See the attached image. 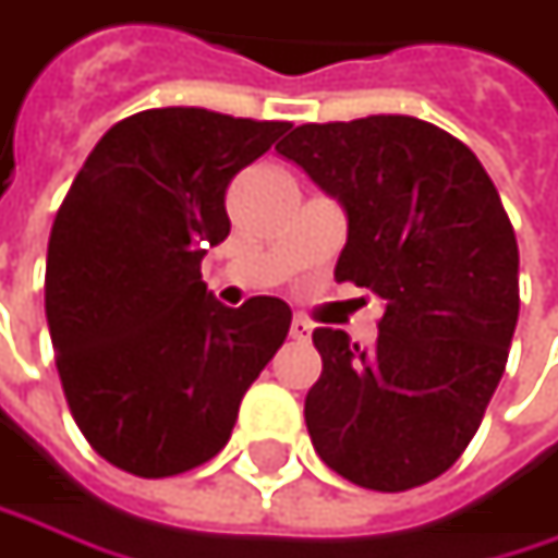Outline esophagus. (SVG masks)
<instances>
[{
	"label": "esophagus",
	"instance_id": "34e87169",
	"mask_svg": "<svg viewBox=\"0 0 558 558\" xmlns=\"http://www.w3.org/2000/svg\"><path fill=\"white\" fill-rule=\"evenodd\" d=\"M310 331H313V323H310V319L293 316V323H290V338H310Z\"/></svg>",
	"mask_w": 558,
	"mask_h": 558
}]
</instances>
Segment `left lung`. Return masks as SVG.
Listing matches in <instances>:
<instances>
[{"label": "left lung", "instance_id": "obj_1", "mask_svg": "<svg viewBox=\"0 0 558 558\" xmlns=\"http://www.w3.org/2000/svg\"><path fill=\"white\" fill-rule=\"evenodd\" d=\"M278 153L348 217L335 280L383 300L374 348L313 331V447L374 492L437 480L480 428L518 326V239L501 197L466 143L405 114L303 124Z\"/></svg>", "mask_w": 558, "mask_h": 558}]
</instances>
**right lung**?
I'll return each mask as SVG.
<instances>
[{
  "label": "right lung",
  "mask_w": 558,
  "mask_h": 558,
  "mask_svg": "<svg viewBox=\"0 0 558 558\" xmlns=\"http://www.w3.org/2000/svg\"><path fill=\"white\" fill-rule=\"evenodd\" d=\"M287 128L140 111L98 140L53 220L44 303L60 383L85 440L124 473L162 480L217 457L287 338L283 300L229 310L201 280L229 235V181Z\"/></svg>",
  "instance_id": "add662e5"
}]
</instances>
